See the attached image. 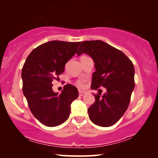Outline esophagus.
Returning <instances> with one entry per match:
<instances>
[{"label":"esophagus","mask_w":158,"mask_h":158,"mask_svg":"<svg viewBox=\"0 0 158 158\" xmlns=\"http://www.w3.org/2000/svg\"><path fill=\"white\" fill-rule=\"evenodd\" d=\"M85 94V92H84V91H79V96H83Z\"/></svg>","instance_id":"34e87169"}]
</instances>
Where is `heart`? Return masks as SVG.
I'll return each mask as SVG.
<instances>
[{
    "label": "heart",
    "instance_id": "1",
    "mask_svg": "<svg viewBox=\"0 0 158 158\" xmlns=\"http://www.w3.org/2000/svg\"><path fill=\"white\" fill-rule=\"evenodd\" d=\"M85 84H86V80H85V79H78L75 82V85L80 89H84V88L85 87Z\"/></svg>",
    "mask_w": 158,
    "mask_h": 158
}]
</instances>
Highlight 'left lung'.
I'll return each instance as SVG.
<instances>
[{"instance_id":"8db88e82","label":"left lung","mask_w":158,"mask_h":158,"mask_svg":"<svg viewBox=\"0 0 158 158\" xmlns=\"http://www.w3.org/2000/svg\"><path fill=\"white\" fill-rule=\"evenodd\" d=\"M89 54L95 63L92 89L105 87L106 92L101 96L94 94L95 101L88 109L93 123L109 127L118 121L129 106L135 89V68L123 52L101 40L84 41L77 54ZM101 89H99V90Z\"/></svg>"}]
</instances>
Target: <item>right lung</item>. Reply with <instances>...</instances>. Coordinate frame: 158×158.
<instances>
[{
	"label": "right lung",
	"mask_w": 158,
	"mask_h": 158,
	"mask_svg": "<svg viewBox=\"0 0 158 158\" xmlns=\"http://www.w3.org/2000/svg\"><path fill=\"white\" fill-rule=\"evenodd\" d=\"M80 44L58 40L46 42L32 51L23 64V93L32 114L46 126L63 123L69 116L71 103L78 98L77 89L71 84L64 85L62 93L58 95L53 91L52 81L59 79Z\"/></svg>",
	"instance_id": "1"
}]
</instances>
